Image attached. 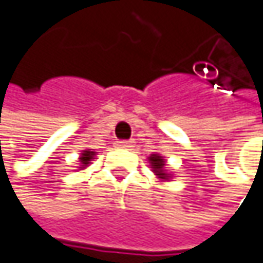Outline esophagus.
<instances>
[{
  "label": "esophagus",
  "mask_w": 263,
  "mask_h": 263,
  "mask_svg": "<svg viewBox=\"0 0 263 263\" xmlns=\"http://www.w3.org/2000/svg\"><path fill=\"white\" fill-rule=\"evenodd\" d=\"M130 141H118L117 142V145L120 146V148H130Z\"/></svg>",
  "instance_id": "34e87169"
}]
</instances>
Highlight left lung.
Returning a JSON list of instances; mask_svg holds the SVG:
<instances>
[{"instance_id": "obj_1", "label": "left lung", "mask_w": 263, "mask_h": 263, "mask_svg": "<svg viewBox=\"0 0 263 263\" xmlns=\"http://www.w3.org/2000/svg\"><path fill=\"white\" fill-rule=\"evenodd\" d=\"M149 161H151V166H153V169H154V172H156V175L160 177L161 179H166L169 175L164 172V160L161 159L160 156L157 154H153L151 157H149Z\"/></svg>"}]
</instances>
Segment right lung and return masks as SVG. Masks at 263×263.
<instances>
[{
	"mask_svg": "<svg viewBox=\"0 0 263 263\" xmlns=\"http://www.w3.org/2000/svg\"><path fill=\"white\" fill-rule=\"evenodd\" d=\"M92 156H94V153L92 151H84V154H82V157H81V161L84 163V164H88L91 159H92Z\"/></svg>",
	"mask_w": 263,
	"mask_h": 263,
	"instance_id": "1",
	"label": "right lung"
}]
</instances>
